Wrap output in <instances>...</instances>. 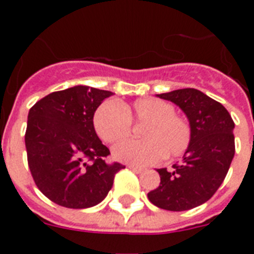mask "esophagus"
Segmentation results:
<instances>
[{"instance_id": "obj_1", "label": "esophagus", "mask_w": 254, "mask_h": 254, "mask_svg": "<svg viewBox=\"0 0 254 254\" xmlns=\"http://www.w3.org/2000/svg\"><path fill=\"white\" fill-rule=\"evenodd\" d=\"M128 168L129 169L132 170V172H134V173H142L143 172V168H141V167H134V165H128Z\"/></svg>"}]
</instances>
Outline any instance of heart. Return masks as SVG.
<instances>
[{"label": "heart", "instance_id": "1", "mask_svg": "<svg viewBox=\"0 0 254 254\" xmlns=\"http://www.w3.org/2000/svg\"><path fill=\"white\" fill-rule=\"evenodd\" d=\"M142 125L143 140L117 145L113 155L133 165H150L165 158L185 154L192 140V128L186 118L174 113V107L158 98H141L118 104L105 100L96 108L93 123L95 132L107 143H116L131 134L132 123Z\"/></svg>", "mask_w": 254, "mask_h": 254}]
</instances>
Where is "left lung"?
<instances>
[{
  "label": "left lung",
  "mask_w": 254,
  "mask_h": 254,
  "mask_svg": "<svg viewBox=\"0 0 254 254\" xmlns=\"http://www.w3.org/2000/svg\"><path fill=\"white\" fill-rule=\"evenodd\" d=\"M185 112L192 128L190 147L172 170L158 169L160 186L147 193L150 202L169 211H186L214 196L235 154L234 122L225 107L197 89L158 94Z\"/></svg>",
  "instance_id": "left-lung-1"
}]
</instances>
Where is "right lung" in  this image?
Wrapping results in <instances>:
<instances>
[{
  "instance_id": "obj_1",
  "label": "right lung",
  "mask_w": 254,
  "mask_h": 254,
  "mask_svg": "<svg viewBox=\"0 0 254 254\" xmlns=\"http://www.w3.org/2000/svg\"><path fill=\"white\" fill-rule=\"evenodd\" d=\"M112 91L77 86L55 91L28 114L25 146L39 190L64 207L87 208L102 202L125 168L107 164L111 154L94 128V113Z\"/></svg>"
}]
</instances>
